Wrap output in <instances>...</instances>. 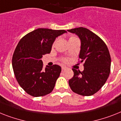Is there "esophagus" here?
<instances>
[{
  "label": "esophagus",
  "mask_w": 121,
  "mask_h": 121,
  "mask_svg": "<svg viewBox=\"0 0 121 121\" xmlns=\"http://www.w3.org/2000/svg\"><path fill=\"white\" fill-rule=\"evenodd\" d=\"M65 69H66V67L64 66H62V71H64V70H65Z\"/></svg>",
  "instance_id": "esophagus-1"
}]
</instances>
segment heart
I'll return each instance as SVG.
<instances>
[{"instance_id": "heart-1", "label": "heart", "mask_w": 121, "mask_h": 121, "mask_svg": "<svg viewBox=\"0 0 121 121\" xmlns=\"http://www.w3.org/2000/svg\"><path fill=\"white\" fill-rule=\"evenodd\" d=\"M74 38H77L76 37H74V36L70 37L69 40H70V39H74ZM53 45H54V44ZM63 62H67V59H63Z\"/></svg>"}]
</instances>
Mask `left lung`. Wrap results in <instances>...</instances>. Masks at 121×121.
Instances as JSON below:
<instances>
[{"instance_id": "8db88e82", "label": "left lung", "mask_w": 121, "mask_h": 121, "mask_svg": "<svg viewBox=\"0 0 121 121\" xmlns=\"http://www.w3.org/2000/svg\"><path fill=\"white\" fill-rule=\"evenodd\" d=\"M67 31L80 39V62H84L83 72L72 69L73 76L69 81L70 87L80 95H93L102 88L110 73L111 59L108 47L88 29L80 27Z\"/></svg>"}]
</instances>
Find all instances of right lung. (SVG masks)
Segmentation results:
<instances>
[{
	"label": "right lung",
	"instance_id": "right-lung-1",
	"mask_svg": "<svg viewBox=\"0 0 121 121\" xmlns=\"http://www.w3.org/2000/svg\"><path fill=\"white\" fill-rule=\"evenodd\" d=\"M64 30L38 28L21 39L12 57V67L18 84L34 97L49 94L54 88L61 72L57 65L43 69L41 59L51 52L52 45L58 36L66 33Z\"/></svg>",
	"mask_w": 121,
	"mask_h": 121
}]
</instances>
